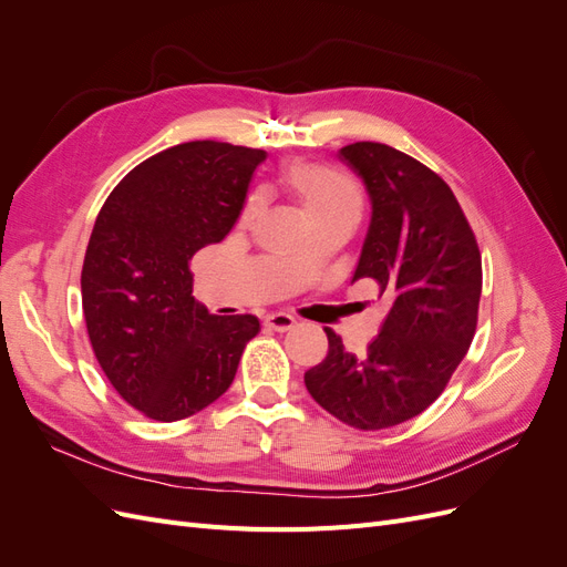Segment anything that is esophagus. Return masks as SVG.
<instances>
[{"instance_id":"obj_1","label":"esophagus","mask_w":567,"mask_h":567,"mask_svg":"<svg viewBox=\"0 0 567 567\" xmlns=\"http://www.w3.org/2000/svg\"><path fill=\"white\" fill-rule=\"evenodd\" d=\"M265 323L269 326V329L284 333V331L293 329V326H296V317H290V315H286V312H271V315L265 317Z\"/></svg>"}]
</instances>
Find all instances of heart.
<instances>
[{
  "label": "heart",
  "mask_w": 567,
  "mask_h": 567,
  "mask_svg": "<svg viewBox=\"0 0 567 567\" xmlns=\"http://www.w3.org/2000/svg\"><path fill=\"white\" fill-rule=\"evenodd\" d=\"M281 179L293 188L317 225L338 215L359 217L362 213V192H359L357 182L338 167L296 161L281 169ZM257 213H260V198L250 196L244 205L241 221L248 225ZM300 262H307V257H300Z\"/></svg>",
  "instance_id": "obj_1"
}]
</instances>
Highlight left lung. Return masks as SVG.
Listing matches in <instances>:
<instances>
[{"mask_svg": "<svg viewBox=\"0 0 567 567\" xmlns=\"http://www.w3.org/2000/svg\"><path fill=\"white\" fill-rule=\"evenodd\" d=\"M338 158L367 184L371 225L354 269L390 296L364 357L323 329L329 352L305 373L315 402L359 431H383L431 406L466 357L483 293V260L456 196L406 153L357 142Z\"/></svg>", "mask_w": 567, "mask_h": 567, "instance_id": "1", "label": "left lung"}]
</instances>
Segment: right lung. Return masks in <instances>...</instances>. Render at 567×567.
I'll return each mask as SVG.
<instances>
[{
	"instance_id": "obj_1",
	"label": "right lung",
	"mask_w": 567,
	"mask_h": 567,
	"mask_svg": "<svg viewBox=\"0 0 567 567\" xmlns=\"http://www.w3.org/2000/svg\"><path fill=\"white\" fill-rule=\"evenodd\" d=\"M260 148L186 142L127 173L99 210L82 265L92 350L120 398L173 423L234 381L252 315H210L194 293L192 257L219 244L244 210Z\"/></svg>"
}]
</instances>
